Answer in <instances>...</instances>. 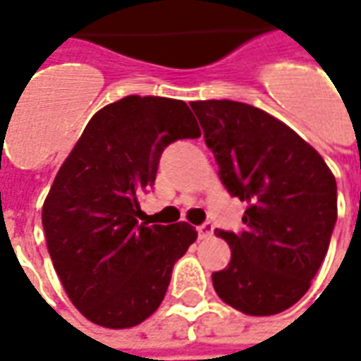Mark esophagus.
<instances>
[{"label": "esophagus", "mask_w": 361, "mask_h": 361, "mask_svg": "<svg viewBox=\"0 0 361 361\" xmlns=\"http://www.w3.org/2000/svg\"><path fill=\"white\" fill-rule=\"evenodd\" d=\"M212 232H214V226H212L211 222H204V224H201V226L197 228L199 240H207V238H211Z\"/></svg>", "instance_id": "esophagus-1"}]
</instances>
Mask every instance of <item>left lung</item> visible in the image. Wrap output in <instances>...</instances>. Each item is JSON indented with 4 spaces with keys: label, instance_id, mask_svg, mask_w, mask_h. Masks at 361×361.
<instances>
[{
    "label": "left lung",
    "instance_id": "left-lung-1",
    "mask_svg": "<svg viewBox=\"0 0 361 361\" xmlns=\"http://www.w3.org/2000/svg\"><path fill=\"white\" fill-rule=\"evenodd\" d=\"M228 193L247 204L212 272L224 303L247 315L292 307L311 286L336 222V181L317 150L271 114L234 100L191 102Z\"/></svg>",
    "mask_w": 361,
    "mask_h": 361
}]
</instances>
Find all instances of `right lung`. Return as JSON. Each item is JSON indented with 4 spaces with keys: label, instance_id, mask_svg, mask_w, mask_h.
Instances as JSON below:
<instances>
[{
    "label": "right lung",
    "instance_id": "add662e5",
    "mask_svg": "<svg viewBox=\"0 0 361 361\" xmlns=\"http://www.w3.org/2000/svg\"><path fill=\"white\" fill-rule=\"evenodd\" d=\"M188 104L126 96L90 118L42 207L51 263L69 300L106 329H129L162 303L176 261L197 240L188 222H139V197L164 149L197 139Z\"/></svg>",
    "mask_w": 361,
    "mask_h": 361
}]
</instances>
